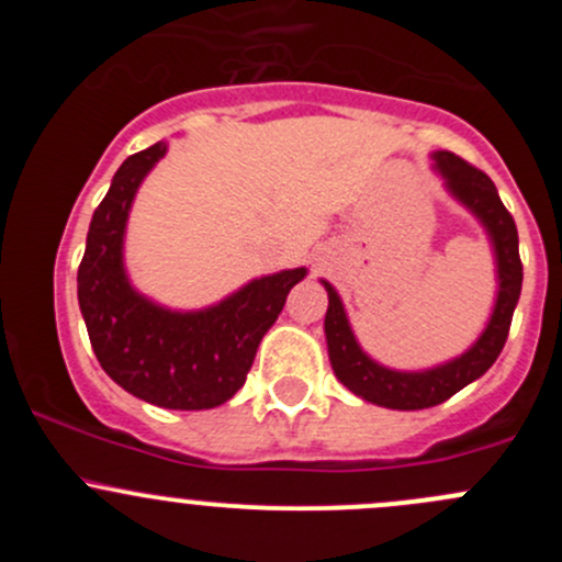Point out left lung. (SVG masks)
<instances>
[{
	"instance_id": "left-lung-1",
	"label": "left lung",
	"mask_w": 562,
	"mask_h": 562,
	"mask_svg": "<svg viewBox=\"0 0 562 562\" xmlns=\"http://www.w3.org/2000/svg\"><path fill=\"white\" fill-rule=\"evenodd\" d=\"M432 160L435 168L443 173L451 195L479 217V223L490 234L492 249H495V310H492L490 323H486L484 334L473 342V348L464 350L454 361L432 367V370H389V367L378 364V361H372L361 350L337 291L323 280V285L328 291V310L323 328H326L328 359H331L334 375L339 378L342 386L353 391L356 396H361L367 402H375V405L391 407V411H422V407L440 405L449 396H454L459 389H464L475 378L484 375L495 364L497 356H501L503 345H506L514 307H517L519 291H522V260H519L517 225H514V217L508 214V209L503 206L490 176L473 168L470 162H464L454 151H435Z\"/></svg>"
}]
</instances>
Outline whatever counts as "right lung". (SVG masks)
<instances>
[{
	"label": "right lung",
	"mask_w": 562,
	"mask_h": 562,
	"mask_svg": "<svg viewBox=\"0 0 562 562\" xmlns=\"http://www.w3.org/2000/svg\"><path fill=\"white\" fill-rule=\"evenodd\" d=\"M168 146L127 157L89 223L78 266V304L100 367L138 400L171 411H209L247 381L255 350L307 269L260 277L214 307L173 313L140 296L122 260L135 190Z\"/></svg>",
	"instance_id": "1"
}]
</instances>
